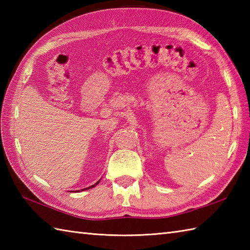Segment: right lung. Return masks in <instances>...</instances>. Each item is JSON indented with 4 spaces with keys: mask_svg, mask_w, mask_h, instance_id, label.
I'll use <instances>...</instances> for the list:
<instances>
[{
    "mask_svg": "<svg viewBox=\"0 0 250 250\" xmlns=\"http://www.w3.org/2000/svg\"><path fill=\"white\" fill-rule=\"evenodd\" d=\"M99 183H100V180H99V182H98V183H97V184H94V185H92V186H90V187H88V188H84V189H83V190H86V189H91V188H93V187H95V186H97V185H98V184H99ZM83 190H82V191H83Z\"/></svg>",
    "mask_w": 250,
    "mask_h": 250,
    "instance_id": "1",
    "label": "right lung"
}]
</instances>
